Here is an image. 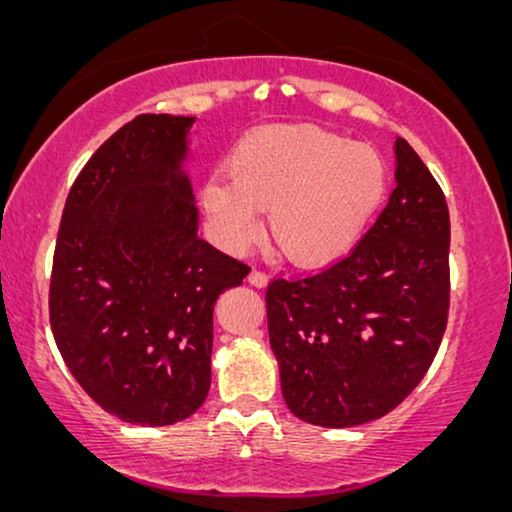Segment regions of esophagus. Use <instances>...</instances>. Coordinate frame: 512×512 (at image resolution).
Instances as JSON below:
<instances>
[{
  "mask_svg": "<svg viewBox=\"0 0 512 512\" xmlns=\"http://www.w3.org/2000/svg\"><path fill=\"white\" fill-rule=\"evenodd\" d=\"M247 279H249L251 286H256V289H263V286L268 284V275H265L263 270H251Z\"/></svg>",
  "mask_w": 512,
  "mask_h": 512,
  "instance_id": "obj_1",
  "label": "esophagus"
}]
</instances>
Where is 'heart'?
<instances>
[{
	"instance_id": "heart-1",
	"label": "heart",
	"mask_w": 512,
	"mask_h": 512,
	"mask_svg": "<svg viewBox=\"0 0 512 512\" xmlns=\"http://www.w3.org/2000/svg\"><path fill=\"white\" fill-rule=\"evenodd\" d=\"M226 174L200 188L212 240L244 254L268 209L272 240L305 268L338 261L361 240L387 193V165L373 146L305 125L249 132L228 156Z\"/></svg>"
}]
</instances>
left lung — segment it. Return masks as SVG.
I'll return each mask as SVG.
<instances>
[{
  "label": "left lung",
  "mask_w": 512,
  "mask_h": 512,
  "mask_svg": "<svg viewBox=\"0 0 512 512\" xmlns=\"http://www.w3.org/2000/svg\"><path fill=\"white\" fill-rule=\"evenodd\" d=\"M396 188L345 258L265 293L289 410L345 429L384 417L422 382L450 310V212L403 137Z\"/></svg>",
  "instance_id": "obj_1"
}]
</instances>
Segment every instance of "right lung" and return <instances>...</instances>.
<instances>
[{
    "mask_svg": "<svg viewBox=\"0 0 512 512\" xmlns=\"http://www.w3.org/2000/svg\"><path fill=\"white\" fill-rule=\"evenodd\" d=\"M193 123H125L76 177L58 230L55 345L83 391L128 424H177L205 403L214 303L249 275L198 235L184 172Z\"/></svg>",
    "mask_w": 512,
    "mask_h": 512,
    "instance_id": "obj_1",
    "label": "right lung"
}]
</instances>
